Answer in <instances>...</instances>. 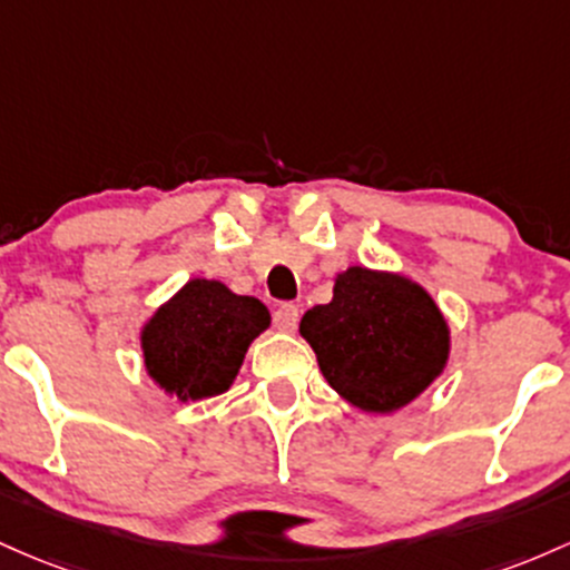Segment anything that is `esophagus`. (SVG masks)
Instances as JSON below:
<instances>
[{
	"label": "esophagus",
	"instance_id": "1",
	"mask_svg": "<svg viewBox=\"0 0 570 570\" xmlns=\"http://www.w3.org/2000/svg\"><path fill=\"white\" fill-rule=\"evenodd\" d=\"M274 325H277L279 331H287V334H291V331H296V325H298V306L296 304H279L277 309H274Z\"/></svg>",
	"mask_w": 570,
	"mask_h": 570
}]
</instances>
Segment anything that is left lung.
Listing matches in <instances>:
<instances>
[{
  "instance_id": "left-lung-1",
  "label": "left lung",
  "mask_w": 570,
  "mask_h": 570,
  "mask_svg": "<svg viewBox=\"0 0 570 570\" xmlns=\"http://www.w3.org/2000/svg\"><path fill=\"white\" fill-rule=\"evenodd\" d=\"M302 336L338 395L382 414L417 399L450 353V331L423 287L363 266L338 274L334 302L306 312Z\"/></svg>"
}]
</instances>
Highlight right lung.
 <instances>
[{"instance_id": "obj_1", "label": "right lung", "mask_w": 570, "mask_h": 570, "mask_svg": "<svg viewBox=\"0 0 570 570\" xmlns=\"http://www.w3.org/2000/svg\"><path fill=\"white\" fill-rule=\"evenodd\" d=\"M264 328L268 309L258 298L236 296L215 279H190L145 325V366L177 399H209L232 387Z\"/></svg>"}]
</instances>
